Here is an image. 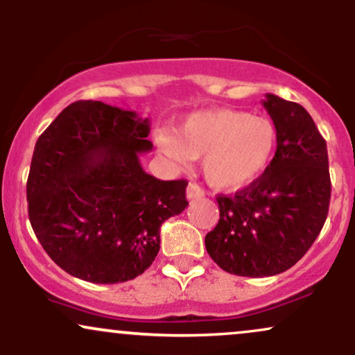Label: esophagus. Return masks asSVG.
Masks as SVG:
<instances>
[{"label": "esophagus", "mask_w": 355, "mask_h": 355, "mask_svg": "<svg viewBox=\"0 0 355 355\" xmlns=\"http://www.w3.org/2000/svg\"><path fill=\"white\" fill-rule=\"evenodd\" d=\"M202 197H205V191H203L202 187H198L197 183H189V187H187V198L189 200H195V198Z\"/></svg>", "instance_id": "obj_1"}]
</instances>
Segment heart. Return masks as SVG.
<instances>
[{"instance_id": "heart-1", "label": "heart", "mask_w": 355, "mask_h": 355, "mask_svg": "<svg viewBox=\"0 0 355 355\" xmlns=\"http://www.w3.org/2000/svg\"><path fill=\"white\" fill-rule=\"evenodd\" d=\"M157 146L180 166L202 157L211 187L240 190L266 172L277 148V128L268 118L240 110H202L187 116L175 137L160 133Z\"/></svg>"}]
</instances>
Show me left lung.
<instances>
[{"instance_id": "1", "label": "left lung", "mask_w": 355, "mask_h": 355, "mask_svg": "<svg viewBox=\"0 0 355 355\" xmlns=\"http://www.w3.org/2000/svg\"><path fill=\"white\" fill-rule=\"evenodd\" d=\"M277 152L266 172L232 197L218 195L220 220L205 237L220 268L270 277L295 266L327 218L331 175L325 140L307 110L267 93Z\"/></svg>"}]
</instances>
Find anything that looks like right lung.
Instances as JSON below:
<instances>
[{"label":"right lung","mask_w":355,"mask_h":355,"mask_svg":"<svg viewBox=\"0 0 355 355\" xmlns=\"http://www.w3.org/2000/svg\"><path fill=\"white\" fill-rule=\"evenodd\" d=\"M148 118L93 100L68 105L40 135L26 183L36 239L64 272L93 284L141 275L160 250V227L182 214L187 180L141 168Z\"/></svg>","instance_id":"add662e5"}]
</instances>
